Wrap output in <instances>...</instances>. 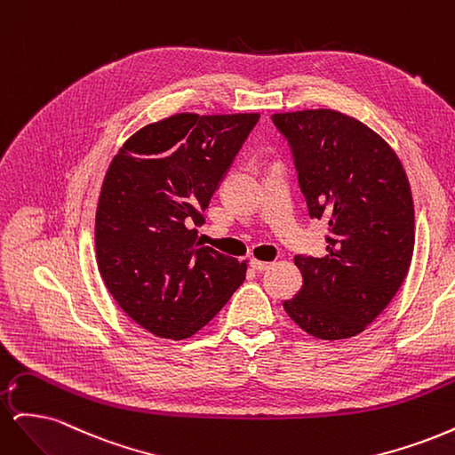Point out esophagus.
I'll use <instances>...</instances> for the list:
<instances>
[{"label":"esophagus","instance_id":"34e87169","mask_svg":"<svg viewBox=\"0 0 455 455\" xmlns=\"http://www.w3.org/2000/svg\"><path fill=\"white\" fill-rule=\"evenodd\" d=\"M251 266H252L256 271H266V269H269L273 264H271V261H264V259L252 258V259H251Z\"/></svg>","mask_w":455,"mask_h":455}]
</instances>
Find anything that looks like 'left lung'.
I'll list each match as a JSON object with an SVG mask.
<instances>
[{
	"label": "left lung",
	"mask_w": 455,
	"mask_h": 455,
	"mask_svg": "<svg viewBox=\"0 0 455 455\" xmlns=\"http://www.w3.org/2000/svg\"><path fill=\"white\" fill-rule=\"evenodd\" d=\"M273 123L292 148L311 218L328 222L323 258H294L304 284L283 307L313 338H353L389 306L411 264L406 171L376 131L336 109L275 114Z\"/></svg>",
	"instance_id": "8db88e82"
}]
</instances>
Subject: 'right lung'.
<instances>
[{
  "label": "right lung",
  "instance_id": "1",
  "mask_svg": "<svg viewBox=\"0 0 455 455\" xmlns=\"http://www.w3.org/2000/svg\"><path fill=\"white\" fill-rule=\"evenodd\" d=\"M258 119L174 114L136 131L109 163L96 264L117 306L154 336H194L246 277L249 259L203 246L196 226Z\"/></svg>",
  "mask_w": 455,
  "mask_h": 455
}]
</instances>
